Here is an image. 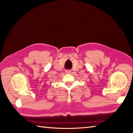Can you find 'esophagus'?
Wrapping results in <instances>:
<instances>
[{
    "label": "esophagus",
    "mask_w": 133,
    "mask_h": 133,
    "mask_svg": "<svg viewBox=\"0 0 133 133\" xmlns=\"http://www.w3.org/2000/svg\"><path fill=\"white\" fill-rule=\"evenodd\" d=\"M65 72L66 73V74H70V72H71V70H69V69H67L65 70Z\"/></svg>",
    "instance_id": "1"
}]
</instances>
